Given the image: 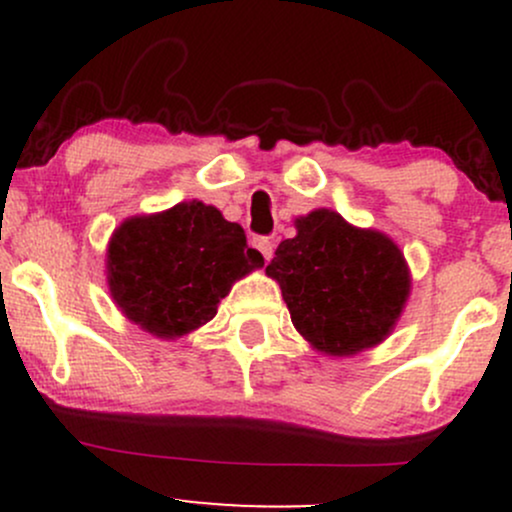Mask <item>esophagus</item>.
I'll use <instances>...</instances> for the list:
<instances>
[{
    "mask_svg": "<svg viewBox=\"0 0 512 512\" xmlns=\"http://www.w3.org/2000/svg\"><path fill=\"white\" fill-rule=\"evenodd\" d=\"M252 248L260 250V255L264 257V262L272 260V255H274V243H272V240H269V238H255V240H252Z\"/></svg>",
    "mask_w": 512,
    "mask_h": 512,
    "instance_id": "34e87169",
    "label": "esophagus"
}]
</instances>
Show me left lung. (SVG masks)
Masks as SVG:
<instances>
[{"mask_svg":"<svg viewBox=\"0 0 512 512\" xmlns=\"http://www.w3.org/2000/svg\"><path fill=\"white\" fill-rule=\"evenodd\" d=\"M267 264L291 322L317 354L356 356L383 344L411 293L404 252L375 228H358L332 209L293 221Z\"/></svg>","mask_w":512,"mask_h":512,"instance_id":"left-lung-1","label":"left lung"}]
</instances>
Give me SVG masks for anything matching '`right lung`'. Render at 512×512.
Here are the masks:
<instances>
[{
    "instance_id": "add662e5",
    "label": "right lung",
    "mask_w": 512,
    "mask_h": 512,
    "mask_svg": "<svg viewBox=\"0 0 512 512\" xmlns=\"http://www.w3.org/2000/svg\"><path fill=\"white\" fill-rule=\"evenodd\" d=\"M260 267L264 257L248 248L243 228L199 199L129 216L105 250L117 310L166 342L207 325L231 286Z\"/></svg>"
}]
</instances>
